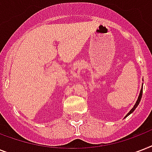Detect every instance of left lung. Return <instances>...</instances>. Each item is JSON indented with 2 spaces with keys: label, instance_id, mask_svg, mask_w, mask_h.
<instances>
[{
  "label": "left lung",
  "instance_id": "1",
  "mask_svg": "<svg viewBox=\"0 0 152 152\" xmlns=\"http://www.w3.org/2000/svg\"><path fill=\"white\" fill-rule=\"evenodd\" d=\"M142 94H143V89H141V90H140V95H139V97H138V99H137V102H136V104H135V105H134V106H133V108H132V110H130L129 112V113H128V114H127V115L125 116V118H126V117H128V116L129 115L130 113H132V112H133V111L135 110V109L137 108V106H138V105H139L140 102V99H141V97H142Z\"/></svg>",
  "mask_w": 152,
  "mask_h": 152
}]
</instances>
